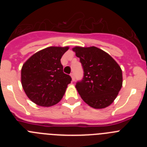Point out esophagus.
I'll use <instances>...</instances> for the list:
<instances>
[{
	"mask_svg": "<svg viewBox=\"0 0 147 147\" xmlns=\"http://www.w3.org/2000/svg\"><path fill=\"white\" fill-rule=\"evenodd\" d=\"M71 78H72L73 81H74V80H75V77H74V73H71Z\"/></svg>",
	"mask_w": 147,
	"mask_h": 147,
	"instance_id": "1",
	"label": "esophagus"
}]
</instances>
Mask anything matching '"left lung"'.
Listing matches in <instances>:
<instances>
[{"label":"left lung","mask_w":147,"mask_h":147,"mask_svg":"<svg viewBox=\"0 0 147 147\" xmlns=\"http://www.w3.org/2000/svg\"><path fill=\"white\" fill-rule=\"evenodd\" d=\"M73 51L82 66L83 78L76 84L85 103L102 109L113 103L122 87L120 66L107 53L96 47H75Z\"/></svg>","instance_id":"left-lung-1"}]
</instances>
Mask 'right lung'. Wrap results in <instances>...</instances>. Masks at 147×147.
<instances>
[{
	"label": "right lung",
	"mask_w": 147,
	"mask_h": 147,
	"mask_svg": "<svg viewBox=\"0 0 147 147\" xmlns=\"http://www.w3.org/2000/svg\"><path fill=\"white\" fill-rule=\"evenodd\" d=\"M68 47H49L32 55L21 70V82L34 103L50 107L62 99L71 77L63 72L61 58Z\"/></svg>",
	"instance_id": "obj_1"
}]
</instances>
